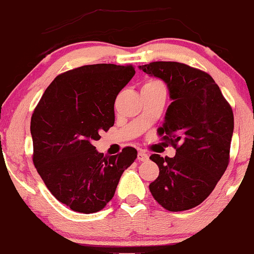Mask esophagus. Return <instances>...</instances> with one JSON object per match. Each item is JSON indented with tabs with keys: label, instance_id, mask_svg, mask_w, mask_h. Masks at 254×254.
<instances>
[{
	"label": "esophagus",
	"instance_id": "esophagus-1",
	"mask_svg": "<svg viewBox=\"0 0 254 254\" xmlns=\"http://www.w3.org/2000/svg\"><path fill=\"white\" fill-rule=\"evenodd\" d=\"M137 159H138V161H147V160L149 159V155H148L147 153H144V151H138Z\"/></svg>",
	"mask_w": 254,
	"mask_h": 254
}]
</instances>
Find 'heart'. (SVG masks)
Segmentation results:
<instances>
[{
    "instance_id": "heart-1",
    "label": "heart",
    "mask_w": 254,
    "mask_h": 254,
    "mask_svg": "<svg viewBox=\"0 0 254 254\" xmlns=\"http://www.w3.org/2000/svg\"><path fill=\"white\" fill-rule=\"evenodd\" d=\"M159 83H161V82L157 80H148L147 82L144 83V86H151V84H159Z\"/></svg>"
}]
</instances>
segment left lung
<instances>
[{"instance_id":"obj_1","label":"left lung","mask_w":254,"mask_h":254,"mask_svg":"<svg viewBox=\"0 0 254 254\" xmlns=\"http://www.w3.org/2000/svg\"><path fill=\"white\" fill-rule=\"evenodd\" d=\"M139 69L165 81L173 100L157 133L176 148V156H150L160 173L149 190L166 210H189L211 193L227 170L233 110L208 72L178 62H151Z\"/></svg>"}]
</instances>
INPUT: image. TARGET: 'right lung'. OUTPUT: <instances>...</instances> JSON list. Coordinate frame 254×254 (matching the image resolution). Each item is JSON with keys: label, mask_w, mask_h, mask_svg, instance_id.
<instances>
[{"label": "right lung", "mask_w": 254, "mask_h": 254, "mask_svg": "<svg viewBox=\"0 0 254 254\" xmlns=\"http://www.w3.org/2000/svg\"><path fill=\"white\" fill-rule=\"evenodd\" d=\"M133 75L132 65L75 68L58 75L34 109L33 164L46 188L71 210L92 214L104 209L136 160L132 147L104 156L92 144L101 130L113 127L116 98Z\"/></svg>", "instance_id": "obj_1"}]
</instances>
